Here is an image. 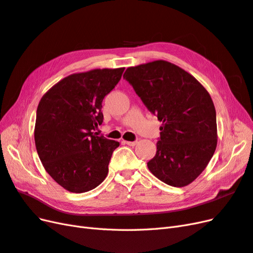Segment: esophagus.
Returning a JSON list of instances; mask_svg holds the SVG:
<instances>
[{
  "label": "esophagus",
  "instance_id": "34e87169",
  "mask_svg": "<svg viewBox=\"0 0 253 253\" xmlns=\"http://www.w3.org/2000/svg\"><path fill=\"white\" fill-rule=\"evenodd\" d=\"M124 143H126V144L129 145V147H134V145H136L137 141H136V140H135V141H126V140H125V141H124Z\"/></svg>",
  "mask_w": 253,
  "mask_h": 253
}]
</instances>
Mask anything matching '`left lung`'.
Instances as JSON below:
<instances>
[{"label":"left lung","instance_id":"1","mask_svg":"<svg viewBox=\"0 0 253 253\" xmlns=\"http://www.w3.org/2000/svg\"><path fill=\"white\" fill-rule=\"evenodd\" d=\"M124 78L163 122L149 170L169 186L189 185L216 149V112L209 93L193 76L163 60L128 67Z\"/></svg>","mask_w":253,"mask_h":253}]
</instances>
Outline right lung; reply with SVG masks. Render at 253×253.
Listing matches in <instances>:
<instances>
[{
  "mask_svg": "<svg viewBox=\"0 0 253 253\" xmlns=\"http://www.w3.org/2000/svg\"><path fill=\"white\" fill-rule=\"evenodd\" d=\"M125 68L68 76L45 94L37 109L35 142L46 172L73 193L87 192L105 179L119 142L95 132L102 125L104 97Z\"/></svg>",
  "mask_w": 253,
  "mask_h": 253,
  "instance_id": "right-lung-1",
  "label": "right lung"
}]
</instances>
